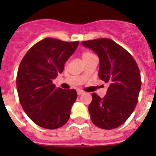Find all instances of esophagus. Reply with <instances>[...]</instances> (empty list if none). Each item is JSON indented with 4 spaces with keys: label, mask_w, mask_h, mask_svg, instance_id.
Here are the masks:
<instances>
[{
    "label": "esophagus",
    "mask_w": 156,
    "mask_h": 156,
    "mask_svg": "<svg viewBox=\"0 0 156 156\" xmlns=\"http://www.w3.org/2000/svg\"><path fill=\"white\" fill-rule=\"evenodd\" d=\"M77 94H78V95H81V94H84V91L81 90H77Z\"/></svg>",
    "instance_id": "esophagus-1"
}]
</instances>
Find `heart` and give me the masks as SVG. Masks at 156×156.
Here are the masks:
<instances>
[{"label":"heart","mask_w":156,"mask_h":156,"mask_svg":"<svg viewBox=\"0 0 156 156\" xmlns=\"http://www.w3.org/2000/svg\"><path fill=\"white\" fill-rule=\"evenodd\" d=\"M94 55L92 54L91 53H89V52H84V53H82V56H81V57H82V59L83 61L86 60V59H87L88 58L91 57V56H93Z\"/></svg>","instance_id":"b5f03b06"}]
</instances>
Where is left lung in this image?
Returning a JSON list of instances; mask_svg holds the SVG:
<instances>
[{
  "label": "left lung",
  "mask_w": 156,
  "mask_h": 156,
  "mask_svg": "<svg viewBox=\"0 0 156 156\" xmlns=\"http://www.w3.org/2000/svg\"><path fill=\"white\" fill-rule=\"evenodd\" d=\"M100 59L99 78L108 84L103 98L92 94L88 111L93 123L111 130L125 123L134 110L141 88L139 68L133 56L108 38L82 41Z\"/></svg>",
  "instance_id": "1"
}]
</instances>
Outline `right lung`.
Segmentation results:
<instances>
[{"label":"right lung","mask_w":156,"mask_h":156,"mask_svg":"<svg viewBox=\"0 0 156 156\" xmlns=\"http://www.w3.org/2000/svg\"><path fill=\"white\" fill-rule=\"evenodd\" d=\"M78 44L44 38L30 48L20 62L16 77L20 104L38 126L56 129L68 122L77 92L56 88L53 80L62 73Z\"/></svg>","instance_id":"right-lung-1"}]
</instances>
